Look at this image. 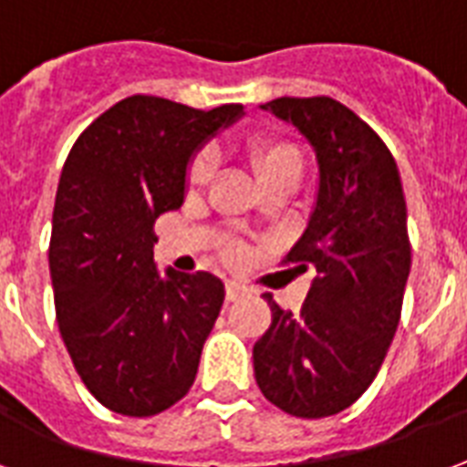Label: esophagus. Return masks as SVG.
<instances>
[{"label":"esophagus","mask_w":467,"mask_h":467,"mask_svg":"<svg viewBox=\"0 0 467 467\" xmlns=\"http://www.w3.org/2000/svg\"><path fill=\"white\" fill-rule=\"evenodd\" d=\"M246 296V288L236 281H229L226 284V301H238V298H244Z\"/></svg>","instance_id":"34e87169"}]
</instances>
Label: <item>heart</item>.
<instances>
[{"mask_svg":"<svg viewBox=\"0 0 467 467\" xmlns=\"http://www.w3.org/2000/svg\"><path fill=\"white\" fill-rule=\"evenodd\" d=\"M246 156L254 166V171H256L258 182L264 186H271L275 182H298L304 173V154L288 139L268 134L251 136L246 141ZM211 173H213V156L209 151H201L189 163L186 182H189V186H201V183L209 182ZM223 256L229 264H238L244 258V248L229 246Z\"/></svg>","mask_w":467,"mask_h":467,"instance_id":"heart-1","label":"heart"}]
</instances>
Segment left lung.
I'll return each instance as SVG.
<instances>
[{
    "mask_svg": "<svg viewBox=\"0 0 467 467\" xmlns=\"http://www.w3.org/2000/svg\"><path fill=\"white\" fill-rule=\"evenodd\" d=\"M261 109L291 121L318 159V199L284 264L316 271L301 313L278 308L254 346L261 393L296 418L353 406L383 366L410 274L406 196L383 139L331 97H281Z\"/></svg>",
    "mask_w": 467,
    "mask_h": 467,
    "instance_id": "left-lung-1",
    "label": "left lung"
}]
</instances>
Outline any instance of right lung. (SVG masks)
<instances>
[{"label":"right lung","mask_w":467,"mask_h":467,"mask_svg":"<svg viewBox=\"0 0 467 467\" xmlns=\"http://www.w3.org/2000/svg\"><path fill=\"white\" fill-rule=\"evenodd\" d=\"M241 111L126 97L64 161L49 241L57 323L84 386L114 413L149 418L193 386L223 284L206 271L161 278L154 221L182 206L192 154Z\"/></svg>","instance_id":"add662e5"}]
</instances>
